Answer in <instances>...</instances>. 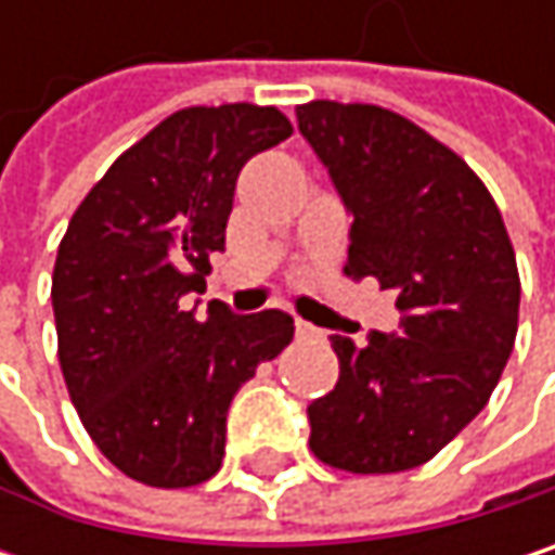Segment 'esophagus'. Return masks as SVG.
I'll use <instances>...</instances> for the list:
<instances>
[{
  "mask_svg": "<svg viewBox=\"0 0 555 555\" xmlns=\"http://www.w3.org/2000/svg\"><path fill=\"white\" fill-rule=\"evenodd\" d=\"M295 331H298V337H321V331L308 321H295Z\"/></svg>",
  "mask_w": 555,
  "mask_h": 555,
  "instance_id": "obj_1",
  "label": "esophagus"
}]
</instances>
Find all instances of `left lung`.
Wrapping results in <instances>:
<instances>
[{
	"label": "left lung",
	"mask_w": 555,
	"mask_h": 555,
	"mask_svg": "<svg viewBox=\"0 0 555 555\" xmlns=\"http://www.w3.org/2000/svg\"><path fill=\"white\" fill-rule=\"evenodd\" d=\"M298 131L353 218L344 273L395 292L398 331L334 334V391L308 404L311 453L347 473L437 456L489 401L517 337L520 279L482 179L379 105L308 102Z\"/></svg>",
	"instance_id": "left-lung-1"
}]
</instances>
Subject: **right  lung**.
<instances>
[{"label": "right lung", "instance_id": "add662e5", "mask_svg": "<svg viewBox=\"0 0 555 555\" xmlns=\"http://www.w3.org/2000/svg\"><path fill=\"white\" fill-rule=\"evenodd\" d=\"M292 134L279 108H182L125 151L82 198L54 263L56 357L102 456L154 489H189L224 460L228 408L295 321L182 311L224 250L244 164Z\"/></svg>", "mask_w": 555, "mask_h": 555}]
</instances>
